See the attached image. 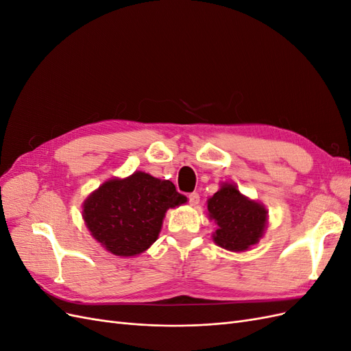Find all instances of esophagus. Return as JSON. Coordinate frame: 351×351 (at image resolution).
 I'll return each instance as SVG.
<instances>
[{
    "label": "esophagus",
    "mask_w": 351,
    "mask_h": 351,
    "mask_svg": "<svg viewBox=\"0 0 351 351\" xmlns=\"http://www.w3.org/2000/svg\"><path fill=\"white\" fill-rule=\"evenodd\" d=\"M199 200H200V196H199L196 192L189 195V204L192 205V206H196V205L199 204Z\"/></svg>",
    "instance_id": "1"
}]
</instances>
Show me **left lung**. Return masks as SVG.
<instances>
[{"label": "left lung", "instance_id": "obj_1", "mask_svg": "<svg viewBox=\"0 0 351 351\" xmlns=\"http://www.w3.org/2000/svg\"><path fill=\"white\" fill-rule=\"evenodd\" d=\"M208 218L217 224L212 234L219 247L230 252L249 250L263 237L268 210L261 202L244 196L234 183H221L208 199Z\"/></svg>", "mask_w": 351, "mask_h": 351}]
</instances>
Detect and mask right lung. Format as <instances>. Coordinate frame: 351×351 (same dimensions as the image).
Listing matches in <instances>:
<instances>
[{
	"label": "right lung",
	"instance_id": "right-lung-1",
	"mask_svg": "<svg viewBox=\"0 0 351 351\" xmlns=\"http://www.w3.org/2000/svg\"><path fill=\"white\" fill-rule=\"evenodd\" d=\"M187 202L169 180L145 171L114 177L84 199L82 217L90 236L115 256L132 258L149 249L169 208Z\"/></svg>",
	"mask_w": 351,
	"mask_h": 351
}]
</instances>
